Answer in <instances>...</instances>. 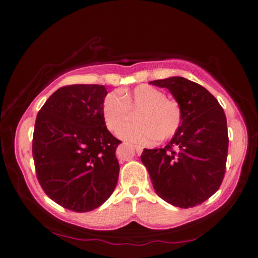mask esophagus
Here are the masks:
<instances>
[{"mask_svg":"<svg viewBox=\"0 0 258 258\" xmlns=\"http://www.w3.org/2000/svg\"><path fill=\"white\" fill-rule=\"evenodd\" d=\"M134 149L137 150V152H138V155H140L141 154V152L143 151V148L141 147V146H134Z\"/></svg>","mask_w":258,"mask_h":258,"instance_id":"obj_1","label":"esophagus"}]
</instances>
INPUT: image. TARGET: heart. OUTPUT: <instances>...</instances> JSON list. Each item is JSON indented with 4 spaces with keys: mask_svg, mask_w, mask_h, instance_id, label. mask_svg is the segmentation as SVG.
Segmentation results:
<instances>
[{
    "mask_svg": "<svg viewBox=\"0 0 258 258\" xmlns=\"http://www.w3.org/2000/svg\"><path fill=\"white\" fill-rule=\"evenodd\" d=\"M140 109L138 123L120 130L119 137L138 145H149L156 140L173 138L183 121V109L175 99L166 98L163 91L142 84L132 91H120V97L109 93L103 99L101 113L108 130L117 132L131 119V110Z\"/></svg>",
    "mask_w": 258,
    "mask_h": 258,
    "instance_id": "heart-1",
    "label": "heart"
}]
</instances>
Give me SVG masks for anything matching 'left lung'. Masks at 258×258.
<instances>
[{
    "label": "left lung",
    "mask_w": 258,
    "mask_h": 258,
    "mask_svg": "<svg viewBox=\"0 0 258 258\" xmlns=\"http://www.w3.org/2000/svg\"><path fill=\"white\" fill-rule=\"evenodd\" d=\"M150 84L169 90L181 103L183 121L167 146L143 149L141 160L161 199L180 208L195 207L223 181L229 147L224 110L204 86L184 77Z\"/></svg>",
    "instance_id": "1"
}]
</instances>
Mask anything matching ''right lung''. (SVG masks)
Segmentation results:
<instances>
[{
	"instance_id": "add662e5",
	"label": "right lung",
	"mask_w": 258,
	"mask_h": 258,
	"mask_svg": "<svg viewBox=\"0 0 258 258\" xmlns=\"http://www.w3.org/2000/svg\"><path fill=\"white\" fill-rule=\"evenodd\" d=\"M103 85L76 84L55 91L38 111L33 134L36 176L49 198L85 213L106 202L119 175V141L101 113Z\"/></svg>"
}]
</instances>
